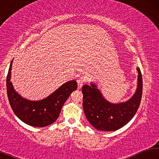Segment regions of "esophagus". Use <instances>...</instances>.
<instances>
[{"mask_svg": "<svg viewBox=\"0 0 159 159\" xmlns=\"http://www.w3.org/2000/svg\"><path fill=\"white\" fill-rule=\"evenodd\" d=\"M85 81V78H83V77H80L79 79L77 80L78 87H79V88H82L83 83H84Z\"/></svg>", "mask_w": 159, "mask_h": 159, "instance_id": "esophagus-1", "label": "esophagus"}]
</instances>
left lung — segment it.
<instances>
[{
  "instance_id": "left-lung-1",
  "label": "left lung",
  "mask_w": 159,
  "mask_h": 159,
  "mask_svg": "<svg viewBox=\"0 0 159 159\" xmlns=\"http://www.w3.org/2000/svg\"><path fill=\"white\" fill-rule=\"evenodd\" d=\"M138 87L135 93L128 101L118 104L105 99L95 83L84 85L83 107L89 123L97 130L115 131L125 125L133 118L140 104L142 95V76L139 67Z\"/></svg>"
}]
</instances>
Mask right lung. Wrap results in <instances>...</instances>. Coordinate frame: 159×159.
Here are the masks:
<instances>
[{"label": "right lung", "mask_w": 159, "mask_h": 159, "mask_svg": "<svg viewBox=\"0 0 159 159\" xmlns=\"http://www.w3.org/2000/svg\"><path fill=\"white\" fill-rule=\"evenodd\" d=\"M12 64V61L7 73L6 84L8 100L15 115L26 124L34 127H45L56 121L66 99L77 89L76 80L64 83L45 99L31 101L19 95L13 88L10 80Z\"/></svg>", "instance_id": "right-lung-1"}]
</instances>
